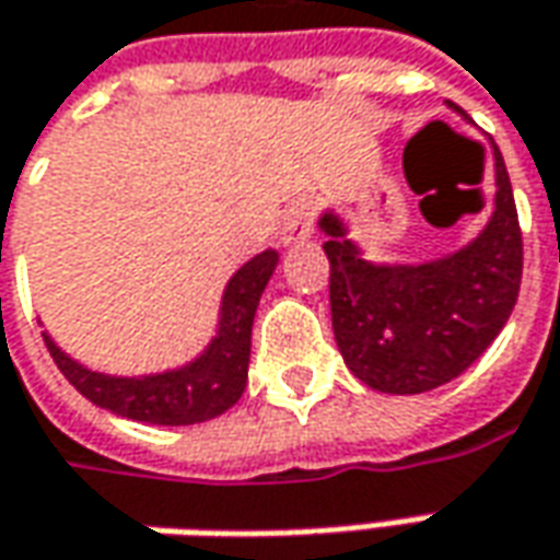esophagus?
Masks as SVG:
<instances>
[{"mask_svg": "<svg viewBox=\"0 0 560 560\" xmlns=\"http://www.w3.org/2000/svg\"><path fill=\"white\" fill-rule=\"evenodd\" d=\"M311 234H314V212H311V202H292L287 219H283L280 243H283V246H302V243L311 240Z\"/></svg>", "mask_w": 560, "mask_h": 560, "instance_id": "34e87169", "label": "esophagus"}]
</instances>
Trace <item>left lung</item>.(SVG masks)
<instances>
[{"mask_svg":"<svg viewBox=\"0 0 560 560\" xmlns=\"http://www.w3.org/2000/svg\"><path fill=\"white\" fill-rule=\"evenodd\" d=\"M490 150L493 212L456 253L416 265L370 261L336 209L317 221L326 234L336 345L348 370L373 392L422 394L453 382L490 348L515 307L521 228L502 153L493 141Z\"/></svg>","mask_w":560,"mask_h":560,"instance_id":"8db88e82","label":"left lung"}]
</instances>
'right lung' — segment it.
I'll list each match as a JSON object with an SVG mask.
<instances>
[{
	"instance_id": "right-lung-1",
	"label": "right lung",
	"mask_w": 560,
	"mask_h": 560,
	"mask_svg": "<svg viewBox=\"0 0 560 560\" xmlns=\"http://www.w3.org/2000/svg\"><path fill=\"white\" fill-rule=\"evenodd\" d=\"M280 265L277 249L249 258L221 292L215 336L194 360L144 376H114L73 360L43 329L45 348L63 378L101 410L148 425H197L231 410L249 378L253 320L261 292Z\"/></svg>"
}]
</instances>
